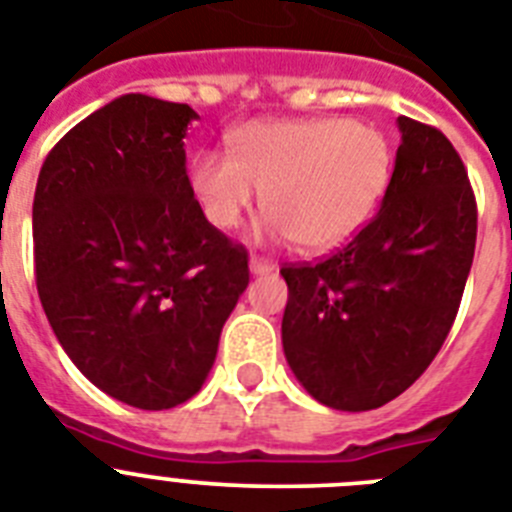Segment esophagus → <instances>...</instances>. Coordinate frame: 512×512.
Returning a JSON list of instances; mask_svg holds the SVG:
<instances>
[{"instance_id": "esophagus-1", "label": "esophagus", "mask_w": 512, "mask_h": 512, "mask_svg": "<svg viewBox=\"0 0 512 512\" xmlns=\"http://www.w3.org/2000/svg\"><path fill=\"white\" fill-rule=\"evenodd\" d=\"M249 270H252V276H265L270 270H276V265L270 263V260H265V257H252V260H249Z\"/></svg>"}]
</instances>
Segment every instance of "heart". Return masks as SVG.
Segmentation results:
<instances>
[{
	"label": "heart",
	"instance_id": "heart-1",
	"mask_svg": "<svg viewBox=\"0 0 512 512\" xmlns=\"http://www.w3.org/2000/svg\"><path fill=\"white\" fill-rule=\"evenodd\" d=\"M393 169V140L375 124L263 119L231 135V153L203 150L190 179L218 229H236L263 192L270 236L320 255L349 242L372 218Z\"/></svg>",
	"mask_w": 512,
	"mask_h": 512
}]
</instances>
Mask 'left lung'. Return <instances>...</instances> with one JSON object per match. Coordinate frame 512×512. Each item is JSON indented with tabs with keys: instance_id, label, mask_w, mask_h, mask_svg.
<instances>
[{
	"instance_id": "1",
	"label": "left lung",
	"mask_w": 512,
	"mask_h": 512,
	"mask_svg": "<svg viewBox=\"0 0 512 512\" xmlns=\"http://www.w3.org/2000/svg\"><path fill=\"white\" fill-rule=\"evenodd\" d=\"M377 216L317 265H283V354L315 401L380 409L432 364L458 315L476 247L466 166L437 127L398 117Z\"/></svg>"
}]
</instances>
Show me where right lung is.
<instances>
[{
    "instance_id": "add662e5",
    "label": "right lung",
    "mask_w": 512,
    "mask_h": 512,
    "mask_svg": "<svg viewBox=\"0 0 512 512\" xmlns=\"http://www.w3.org/2000/svg\"><path fill=\"white\" fill-rule=\"evenodd\" d=\"M187 103L127 93L46 156L33 197L36 286L75 367L145 411L190 401L249 283L247 249L195 200Z\"/></svg>"
}]
</instances>
